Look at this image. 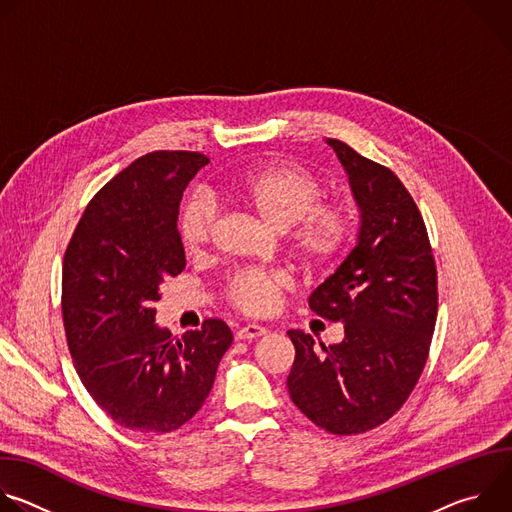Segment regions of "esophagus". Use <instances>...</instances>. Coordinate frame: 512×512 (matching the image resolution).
Masks as SVG:
<instances>
[{"mask_svg": "<svg viewBox=\"0 0 512 512\" xmlns=\"http://www.w3.org/2000/svg\"><path fill=\"white\" fill-rule=\"evenodd\" d=\"M267 334V328L259 326V324H247L241 330H237V340H255Z\"/></svg>", "mask_w": 512, "mask_h": 512, "instance_id": "34e87169", "label": "esophagus"}]
</instances>
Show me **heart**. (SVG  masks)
<instances>
[{
	"label": "heart",
	"mask_w": 512,
	"mask_h": 512,
	"mask_svg": "<svg viewBox=\"0 0 512 512\" xmlns=\"http://www.w3.org/2000/svg\"><path fill=\"white\" fill-rule=\"evenodd\" d=\"M231 196L257 212L275 231L291 229V249L310 269H326L338 261L354 229L350 200H322L324 182L298 164H269L239 176ZM214 231V206L204 198L190 200L180 216V237L190 255H200ZM287 279L277 271H241L227 283L229 302L245 314H269Z\"/></svg>",
	"instance_id": "heart-1"
}]
</instances>
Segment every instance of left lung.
<instances>
[{
  "label": "left lung",
  "instance_id": "8db88e82",
  "mask_svg": "<svg viewBox=\"0 0 512 512\" xmlns=\"http://www.w3.org/2000/svg\"><path fill=\"white\" fill-rule=\"evenodd\" d=\"M360 210L356 245L308 298L312 312L344 324L338 344L316 346L287 330L296 360L291 401L318 427L352 435L385 423L425 367L437 316V273L423 218L385 166L326 137Z\"/></svg>",
  "mask_w": 512,
  "mask_h": 512
}]
</instances>
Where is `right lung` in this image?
Wrapping results in <instances>:
<instances>
[{"label":"right lung","instance_id":"1","mask_svg":"<svg viewBox=\"0 0 512 512\" xmlns=\"http://www.w3.org/2000/svg\"><path fill=\"white\" fill-rule=\"evenodd\" d=\"M208 158L152 152L89 202L64 253L62 318L75 369L119 425L141 433L182 427L206 401L233 334L206 320L180 338L156 324L164 279L182 273V192Z\"/></svg>","mask_w":512,"mask_h":512}]
</instances>
